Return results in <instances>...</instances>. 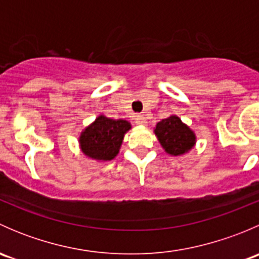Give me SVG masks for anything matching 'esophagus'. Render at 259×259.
Masks as SVG:
<instances>
[{
  "instance_id": "34e87169",
  "label": "esophagus",
  "mask_w": 259,
  "mask_h": 259,
  "mask_svg": "<svg viewBox=\"0 0 259 259\" xmlns=\"http://www.w3.org/2000/svg\"><path fill=\"white\" fill-rule=\"evenodd\" d=\"M134 120H135V124L137 125H146V119H145L144 115H140V114L135 115Z\"/></svg>"
}]
</instances>
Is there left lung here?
Instances as JSON below:
<instances>
[{
	"label": "left lung",
	"mask_w": 259,
	"mask_h": 259,
	"mask_svg": "<svg viewBox=\"0 0 259 259\" xmlns=\"http://www.w3.org/2000/svg\"><path fill=\"white\" fill-rule=\"evenodd\" d=\"M164 150L174 156L188 153L195 144V134L177 115H170L156 124L154 129Z\"/></svg>",
	"instance_id": "left-lung-1"
}]
</instances>
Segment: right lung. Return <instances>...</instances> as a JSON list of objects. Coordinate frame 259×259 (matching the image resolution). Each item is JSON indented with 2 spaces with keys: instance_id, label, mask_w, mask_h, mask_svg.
<instances>
[{
  "instance_id": "1",
  "label": "right lung",
  "mask_w": 259,
  "mask_h": 259,
  "mask_svg": "<svg viewBox=\"0 0 259 259\" xmlns=\"http://www.w3.org/2000/svg\"><path fill=\"white\" fill-rule=\"evenodd\" d=\"M130 129L132 125L126 120H114L100 115L81 133L79 138L81 150L86 156L95 160H111L119 153L125 133Z\"/></svg>"
}]
</instances>
